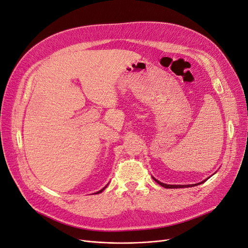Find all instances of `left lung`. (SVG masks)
I'll return each mask as SVG.
<instances>
[{
  "label": "left lung",
  "mask_w": 248,
  "mask_h": 248,
  "mask_svg": "<svg viewBox=\"0 0 248 248\" xmlns=\"http://www.w3.org/2000/svg\"><path fill=\"white\" fill-rule=\"evenodd\" d=\"M154 179V178H153ZM155 181L158 183L159 185H161L162 187H164V188H185V187H192V186H196V185H200L201 183H204L205 181H202V182H201V183H198V184H192V185H169V184H164V183H161V182H159L158 180H156V179H154Z\"/></svg>",
  "instance_id": "obj_1"
}]
</instances>
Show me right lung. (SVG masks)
Returning a JSON list of instances; mask_svg holds the SVG:
<instances>
[{
    "label": "right lung",
    "mask_w": 248,
    "mask_h": 248,
    "mask_svg": "<svg viewBox=\"0 0 248 248\" xmlns=\"http://www.w3.org/2000/svg\"><path fill=\"white\" fill-rule=\"evenodd\" d=\"M106 187H107V186H106ZM106 187H104V188H106ZM104 188H103V189H104ZM103 189H101L100 191H98V192H96V193H100V192H102V190H103Z\"/></svg>",
    "instance_id": "1"
}]
</instances>
